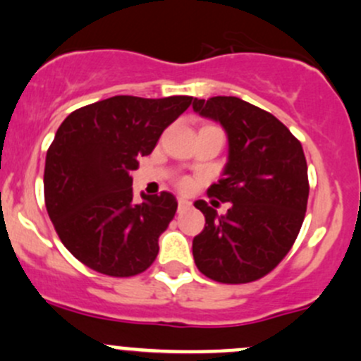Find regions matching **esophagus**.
<instances>
[{"mask_svg":"<svg viewBox=\"0 0 361 361\" xmlns=\"http://www.w3.org/2000/svg\"><path fill=\"white\" fill-rule=\"evenodd\" d=\"M177 205H179V210L182 212V210H188V208L191 207V202H189V200H185V198H179V200H177Z\"/></svg>","mask_w":361,"mask_h":361,"instance_id":"34e87169","label":"esophagus"}]
</instances>
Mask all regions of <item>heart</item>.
<instances>
[{
    "mask_svg": "<svg viewBox=\"0 0 361 361\" xmlns=\"http://www.w3.org/2000/svg\"><path fill=\"white\" fill-rule=\"evenodd\" d=\"M185 184H188V182H185V180H182V182H180V185H185Z\"/></svg>",
    "mask_w": 361,
    "mask_h": 361,
    "instance_id": "obj_1",
    "label": "heart"
}]
</instances>
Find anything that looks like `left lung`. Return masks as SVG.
Masks as SVG:
<instances>
[{"label": "left lung", "mask_w": 361, "mask_h": 361, "mask_svg": "<svg viewBox=\"0 0 361 361\" xmlns=\"http://www.w3.org/2000/svg\"><path fill=\"white\" fill-rule=\"evenodd\" d=\"M192 111L228 135V161L208 196L231 203L224 215L198 200L205 228L192 240L203 274L221 283L262 278L288 254L310 196L302 146L280 120L238 97L192 100Z\"/></svg>", "instance_id": "8db88e82"}]
</instances>
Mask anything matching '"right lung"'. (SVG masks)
Segmentation results:
<instances>
[{
	"mask_svg": "<svg viewBox=\"0 0 361 361\" xmlns=\"http://www.w3.org/2000/svg\"><path fill=\"white\" fill-rule=\"evenodd\" d=\"M192 97L116 95L71 113L44 161V203L71 254L97 273L133 276L158 255V238L177 210L172 192L137 202L132 170Z\"/></svg>",
	"mask_w": 361,
	"mask_h": 361,
	"instance_id": "1",
	"label": "right lung"
}]
</instances>
